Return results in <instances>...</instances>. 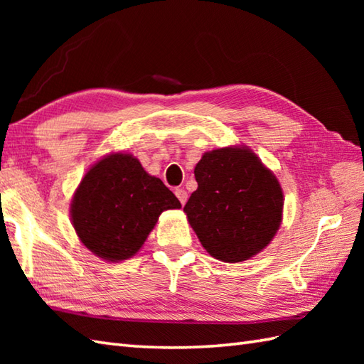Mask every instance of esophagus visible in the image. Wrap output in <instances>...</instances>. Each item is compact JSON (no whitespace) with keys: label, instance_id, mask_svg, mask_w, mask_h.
<instances>
[{"label":"esophagus","instance_id":"esophagus-1","mask_svg":"<svg viewBox=\"0 0 364 364\" xmlns=\"http://www.w3.org/2000/svg\"><path fill=\"white\" fill-rule=\"evenodd\" d=\"M175 196L178 197V200H180V203L181 205H184L188 202V192L184 191L183 188H178V189H175Z\"/></svg>","mask_w":364,"mask_h":364}]
</instances>
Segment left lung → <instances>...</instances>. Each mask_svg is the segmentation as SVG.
<instances>
[{
    "mask_svg": "<svg viewBox=\"0 0 364 364\" xmlns=\"http://www.w3.org/2000/svg\"><path fill=\"white\" fill-rule=\"evenodd\" d=\"M197 191L184 213L215 259L239 262L272 241L282 222L280 183L249 149L205 153L196 166Z\"/></svg>",
    "mask_w": 364,
    "mask_h": 364,
    "instance_id": "1",
    "label": "left lung"
}]
</instances>
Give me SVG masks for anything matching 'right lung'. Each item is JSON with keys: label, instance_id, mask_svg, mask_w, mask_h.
I'll return each mask as SVG.
<instances>
[{"label": "right lung", "instance_id": "obj_1", "mask_svg": "<svg viewBox=\"0 0 364 364\" xmlns=\"http://www.w3.org/2000/svg\"><path fill=\"white\" fill-rule=\"evenodd\" d=\"M176 208L180 200L159 178L131 154L114 153L82 178L70 213L76 235L92 253L122 261L141 249L162 211Z\"/></svg>", "mask_w": 364, "mask_h": 364}]
</instances>
